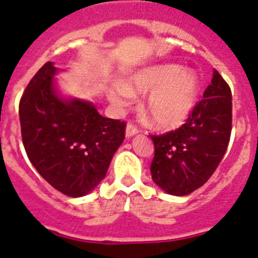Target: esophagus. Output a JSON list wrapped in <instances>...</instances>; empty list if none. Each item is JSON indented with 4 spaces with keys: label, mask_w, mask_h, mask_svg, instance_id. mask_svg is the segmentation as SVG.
I'll use <instances>...</instances> for the list:
<instances>
[{
    "label": "esophagus",
    "mask_w": 258,
    "mask_h": 258,
    "mask_svg": "<svg viewBox=\"0 0 258 258\" xmlns=\"http://www.w3.org/2000/svg\"><path fill=\"white\" fill-rule=\"evenodd\" d=\"M139 132V128L136 126H135V124H132V123H128L127 124V127H126V138H132V136H135V135L138 134Z\"/></svg>",
    "instance_id": "esophagus-1"
}]
</instances>
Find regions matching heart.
Here are the masks:
<instances>
[{"label": "heart", "mask_w": 258, "mask_h": 258, "mask_svg": "<svg viewBox=\"0 0 258 258\" xmlns=\"http://www.w3.org/2000/svg\"><path fill=\"white\" fill-rule=\"evenodd\" d=\"M199 92L201 81L196 72L177 64H159L130 74L109 91V97L117 106H124L134 94H149L144 104L146 115L158 128L172 130L190 117Z\"/></svg>", "instance_id": "heart-1"}]
</instances>
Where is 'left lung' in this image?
<instances>
[{"instance_id": "1", "label": "left lung", "mask_w": 258, "mask_h": 258, "mask_svg": "<svg viewBox=\"0 0 258 258\" xmlns=\"http://www.w3.org/2000/svg\"><path fill=\"white\" fill-rule=\"evenodd\" d=\"M231 108L230 87L213 71L211 85L186 123L152 136L154 158L150 172L158 186L167 194L182 197L207 182L229 145Z\"/></svg>"}]
</instances>
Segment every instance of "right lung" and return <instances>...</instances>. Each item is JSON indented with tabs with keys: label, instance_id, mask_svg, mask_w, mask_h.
I'll use <instances>...</instances> for the list:
<instances>
[{
	"label": "right lung",
	"instance_id": "add662e5",
	"mask_svg": "<svg viewBox=\"0 0 258 258\" xmlns=\"http://www.w3.org/2000/svg\"><path fill=\"white\" fill-rule=\"evenodd\" d=\"M57 73L47 61L27 86L19 104L22 138L37 172L60 192L78 198L105 177L126 123L100 115L92 101L62 96Z\"/></svg>",
	"mask_w": 258,
	"mask_h": 258
}]
</instances>
